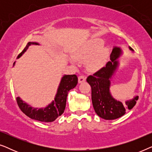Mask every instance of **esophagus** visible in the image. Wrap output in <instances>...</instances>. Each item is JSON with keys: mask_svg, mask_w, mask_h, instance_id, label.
<instances>
[{"mask_svg": "<svg viewBox=\"0 0 152 152\" xmlns=\"http://www.w3.org/2000/svg\"><path fill=\"white\" fill-rule=\"evenodd\" d=\"M85 81H86V77H85L84 75H81L78 77V82L80 84V83L85 82Z\"/></svg>", "mask_w": 152, "mask_h": 152, "instance_id": "1", "label": "esophagus"}]
</instances>
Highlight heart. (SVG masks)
I'll return each instance as SVG.
<instances>
[{"instance_id":"obj_1","label":"heart","mask_w":152,"mask_h":152,"mask_svg":"<svg viewBox=\"0 0 152 152\" xmlns=\"http://www.w3.org/2000/svg\"><path fill=\"white\" fill-rule=\"evenodd\" d=\"M103 44L104 41L102 39H92L88 41L84 46L79 48L75 54V57L76 59L81 60H86L88 58L87 61V67L90 70H95L101 68L104 64L109 55L108 48H101ZM91 56L92 57H91ZM70 61L72 64L75 63L73 59H70Z\"/></svg>"}]
</instances>
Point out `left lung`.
Returning a JSON list of instances; mask_svg holds the SVG:
<instances>
[{
    "label": "left lung",
    "instance_id": "left-lung-1",
    "mask_svg": "<svg viewBox=\"0 0 152 152\" xmlns=\"http://www.w3.org/2000/svg\"><path fill=\"white\" fill-rule=\"evenodd\" d=\"M129 50L134 52L131 47ZM122 53L120 48L114 47L110 55L111 61L86 79L91 86V99L95 113L104 120H115L122 117L128 110H131L136 105L138 99V96H135L132 99L122 103L114 98L110 92V80L119 66L118 58Z\"/></svg>",
    "mask_w": 152,
    "mask_h": 152
}]
</instances>
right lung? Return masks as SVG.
<instances>
[{
  "instance_id": "right-lung-1",
  "label": "right lung",
  "mask_w": 152,
  "mask_h": 152,
  "mask_svg": "<svg viewBox=\"0 0 152 152\" xmlns=\"http://www.w3.org/2000/svg\"><path fill=\"white\" fill-rule=\"evenodd\" d=\"M39 45L37 42H29L26 47L17 57L18 59L26 51L30 45ZM15 62L14 63V66ZM78 79L76 75H64L62 77L61 82L58 87L55 100L45 108H34L25 102L20 98L16 97L18 106L20 109L29 118L33 120L43 122H51L55 121L57 118L64 112L66 104L68 93L70 90L74 88L77 84Z\"/></svg>"
}]
</instances>
